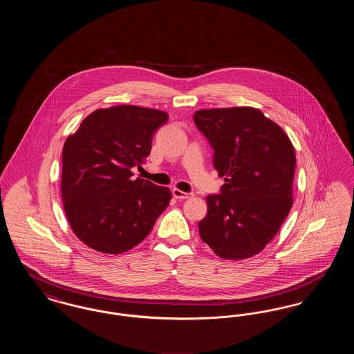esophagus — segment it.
<instances>
[{
    "instance_id": "1",
    "label": "esophagus",
    "mask_w": 354,
    "mask_h": 354,
    "mask_svg": "<svg viewBox=\"0 0 354 354\" xmlns=\"http://www.w3.org/2000/svg\"><path fill=\"white\" fill-rule=\"evenodd\" d=\"M172 195H174V198H176V199H179V201H185V199H189V198L194 196V194L183 192V191H180V189H178V188H174V189H172Z\"/></svg>"
}]
</instances>
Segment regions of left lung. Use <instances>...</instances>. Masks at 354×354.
<instances>
[{"instance_id":"left-lung-1","label":"left lung","mask_w":354,"mask_h":354,"mask_svg":"<svg viewBox=\"0 0 354 354\" xmlns=\"http://www.w3.org/2000/svg\"><path fill=\"white\" fill-rule=\"evenodd\" d=\"M224 178L220 195L205 198L203 241L225 260L261 252L292 204L296 153L284 130L254 107L204 109L194 114Z\"/></svg>"}]
</instances>
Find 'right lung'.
I'll return each mask as SVG.
<instances>
[{
    "label": "right lung",
    "mask_w": 354,
    "mask_h": 354,
    "mask_svg": "<svg viewBox=\"0 0 354 354\" xmlns=\"http://www.w3.org/2000/svg\"><path fill=\"white\" fill-rule=\"evenodd\" d=\"M166 111L133 104L98 109L68 135L62 150L61 195L75 236L98 252L130 251L151 232L171 191L133 179L151 151Z\"/></svg>",
    "instance_id": "1"
}]
</instances>
